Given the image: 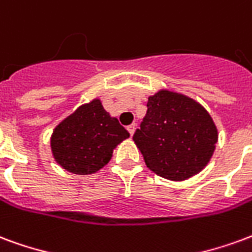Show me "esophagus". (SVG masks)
Here are the masks:
<instances>
[{"label": "esophagus", "mask_w": 252, "mask_h": 252, "mask_svg": "<svg viewBox=\"0 0 252 252\" xmlns=\"http://www.w3.org/2000/svg\"><path fill=\"white\" fill-rule=\"evenodd\" d=\"M135 127H137V125L135 124H131L130 126H127V130H128V133H130V135H133L134 131H135Z\"/></svg>", "instance_id": "34e87169"}]
</instances>
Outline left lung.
<instances>
[{
    "label": "left lung",
    "instance_id": "1",
    "mask_svg": "<svg viewBox=\"0 0 252 252\" xmlns=\"http://www.w3.org/2000/svg\"><path fill=\"white\" fill-rule=\"evenodd\" d=\"M146 115L133 135L150 170L183 181L208 164L218 130L207 110L181 94L159 91L149 96Z\"/></svg>",
    "mask_w": 252,
    "mask_h": 252
}]
</instances>
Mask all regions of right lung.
<instances>
[{
	"instance_id": "1",
	"label": "right lung",
	"mask_w": 252,
	"mask_h": 252,
	"mask_svg": "<svg viewBox=\"0 0 252 252\" xmlns=\"http://www.w3.org/2000/svg\"><path fill=\"white\" fill-rule=\"evenodd\" d=\"M130 134L111 118L99 99L79 107L55 128L51 146L55 159L75 174H91L107 164L113 149Z\"/></svg>"
}]
</instances>
